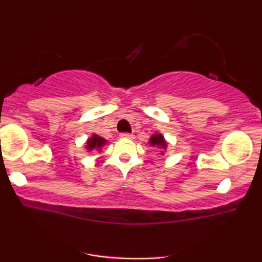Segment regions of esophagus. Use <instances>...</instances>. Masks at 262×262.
<instances>
[{
	"label": "esophagus",
	"instance_id": "obj_1",
	"mask_svg": "<svg viewBox=\"0 0 262 262\" xmlns=\"http://www.w3.org/2000/svg\"><path fill=\"white\" fill-rule=\"evenodd\" d=\"M121 137H123V138H128V139H133L134 135L130 134V133H122Z\"/></svg>",
	"mask_w": 262,
	"mask_h": 262
}]
</instances>
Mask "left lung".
Segmentation results:
<instances>
[{"label": "left lung", "instance_id": "8db88e82", "mask_svg": "<svg viewBox=\"0 0 262 262\" xmlns=\"http://www.w3.org/2000/svg\"><path fill=\"white\" fill-rule=\"evenodd\" d=\"M150 144H151V145L159 146V148H164V149L166 148V143H165L164 137H162L161 134L154 135V137H152L151 139H150Z\"/></svg>", "mask_w": 262, "mask_h": 262}]
</instances>
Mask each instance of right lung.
<instances>
[{
  "instance_id": "obj_1",
  "label": "right lung",
  "mask_w": 262,
  "mask_h": 262,
  "mask_svg": "<svg viewBox=\"0 0 262 262\" xmlns=\"http://www.w3.org/2000/svg\"><path fill=\"white\" fill-rule=\"evenodd\" d=\"M103 144H106V140L102 139L101 137H98V135H93V137L87 141V146H89V150H92L95 148L100 149Z\"/></svg>"
}]
</instances>
